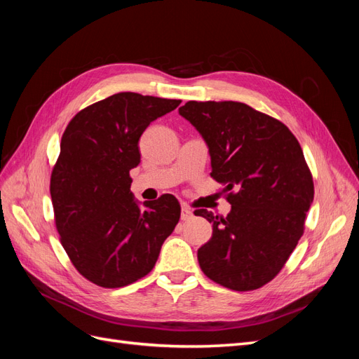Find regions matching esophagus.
<instances>
[{
  "label": "esophagus",
  "instance_id": "esophagus-1",
  "mask_svg": "<svg viewBox=\"0 0 359 359\" xmlns=\"http://www.w3.org/2000/svg\"><path fill=\"white\" fill-rule=\"evenodd\" d=\"M193 217V212H191V210L189 208V206H186V205H182V208H181V220H184V222H187V220H190Z\"/></svg>",
  "mask_w": 359,
  "mask_h": 359
}]
</instances>
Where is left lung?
Returning <instances> with one entry per match:
<instances>
[{
    "label": "left lung",
    "instance_id": "left-lung-1",
    "mask_svg": "<svg viewBox=\"0 0 359 359\" xmlns=\"http://www.w3.org/2000/svg\"><path fill=\"white\" fill-rule=\"evenodd\" d=\"M178 112L208 145L211 177L232 205L224 219L194 211L212 223L198 250L201 269L227 289L262 287L295 250L313 202L301 145L283 123L245 103L187 102Z\"/></svg>",
    "mask_w": 359,
    "mask_h": 359
}]
</instances>
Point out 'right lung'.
<instances>
[{
	"label": "right lung",
	"mask_w": 359,
	"mask_h": 359,
	"mask_svg": "<svg viewBox=\"0 0 359 359\" xmlns=\"http://www.w3.org/2000/svg\"><path fill=\"white\" fill-rule=\"evenodd\" d=\"M181 100L118 93L73 116L50 175V198L61 244L91 283L114 289L154 268L181 215L172 194L144 202L130 191L140 163L139 139Z\"/></svg>",
	"instance_id": "right-lung-1"
}]
</instances>
